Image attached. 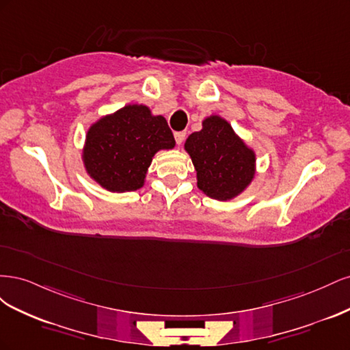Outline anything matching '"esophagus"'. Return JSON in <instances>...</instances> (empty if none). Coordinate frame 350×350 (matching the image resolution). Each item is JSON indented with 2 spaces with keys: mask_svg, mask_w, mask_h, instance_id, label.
Here are the masks:
<instances>
[{
  "mask_svg": "<svg viewBox=\"0 0 350 350\" xmlns=\"http://www.w3.org/2000/svg\"><path fill=\"white\" fill-rule=\"evenodd\" d=\"M185 134H187L185 131H176V133H174L176 144H183V142H184V139H185Z\"/></svg>",
  "mask_w": 350,
  "mask_h": 350,
  "instance_id": "34e87169",
  "label": "esophagus"
}]
</instances>
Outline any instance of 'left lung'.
<instances>
[{
    "mask_svg": "<svg viewBox=\"0 0 350 350\" xmlns=\"http://www.w3.org/2000/svg\"><path fill=\"white\" fill-rule=\"evenodd\" d=\"M184 149L197 171V187L215 200L239 196L256 175V153L219 115L207 116L203 129L188 137Z\"/></svg>",
    "mask_w": 350,
    "mask_h": 350,
    "instance_id": "8db88e82",
    "label": "left lung"
}]
</instances>
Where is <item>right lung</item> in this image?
<instances>
[{
    "label": "right lung",
    "mask_w": 350,
    "mask_h": 350,
    "mask_svg": "<svg viewBox=\"0 0 350 350\" xmlns=\"http://www.w3.org/2000/svg\"><path fill=\"white\" fill-rule=\"evenodd\" d=\"M174 147V134L162 115H152L144 105H126L92 124L83 163L108 191H135L144 185L153 156Z\"/></svg>",
    "instance_id": "1"
}]
</instances>
